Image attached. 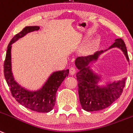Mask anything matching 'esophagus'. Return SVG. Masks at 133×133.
I'll list each match as a JSON object with an SVG mask.
<instances>
[{
	"mask_svg": "<svg viewBox=\"0 0 133 133\" xmlns=\"http://www.w3.org/2000/svg\"><path fill=\"white\" fill-rule=\"evenodd\" d=\"M75 72H76V69H75V68H74V67H72V68H71L70 69H69V74H70L71 75H74V74H75Z\"/></svg>",
	"mask_w": 133,
	"mask_h": 133,
	"instance_id": "obj_1",
	"label": "esophagus"
}]
</instances>
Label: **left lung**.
Returning <instances> with one entry per match:
<instances>
[{
    "mask_svg": "<svg viewBox=\"0 0 133 133\" xmlns=\"http://www.w3.org/2000/svg\"><path fill=\"white\" fill-rule=\"evenodd\" d=\"M113 48H118L123 52L129 62L128 53L125 43L121 38H117L115 43L106 50L97 51L92 55L78 57L75 64L79 71L77 73L78 92L82 108L87 111L104 110L120 97L125 87L126 78L106 84L105 86L98 85L100 76L94 72L89 64L95 62L104 52Z\"/></svg>",
    "mask_w": 133,
    "mask_h": 133,
    "instance_id": "8db88e82",
    "label": "left lung"
}]
</instances>
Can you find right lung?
Listing matches in <instances>:
<instances>
[{
  "mask_svg": "<svg viewBox=\"0 0 133 133\" xmlns=\"http://www.w3.org/2000/svg\"><path fill=\"white\" fill-rule=\"evenodd\" d=\"M40 27L38 26H27L12 38L7 48L4 64V73L12 96L19 104L33 111L47 113L54 108L56 92L63 81L68 76L69 69L53 72L43 86L40 89L34 91L27 90L19 85L15 80L12 71V44L27 33L38 31Z\"/></svg>",
  "mask_w": 133,
  "mask_h": 133,
  "instance_id": "obj_1",
  "label": "right lung"
}]
</instances>
